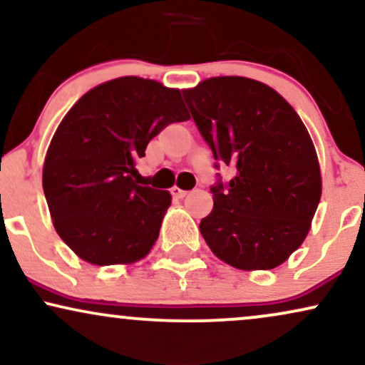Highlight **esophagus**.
<instances>
[{"mask_svg":"<svg viewBox=\"0 0 365 365\" xmlns=\"http://www.w3.org/2000/svg\"><path fill=\"white\" fill-rule=\"evenodd\" d=\"M188 194L187 190H182V188L180 187H173L171 188V195L175 197V199H183V197H185Z\"/></svg>","mask_w":365,"mask_h":365,"instance_id":"esophagus-1","label":"esophagus"}]
</instances>
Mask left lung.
Segmentation results:
<instances>
[{"mask_svg":"<svg viewBox=\"0 0 365 365\" xmlns=\"http://www.w3.org/2000/svg\"><path fill=\"white\" fill-rule=\"evenodd\" d=\"M197 129L219 165L236 175L210 187L200 232L217 258L241 270H270L308 235L322 175L308 129L270 86L219 76L183 90Z\"/></svg>","mask_w":365,"mask_h":365,"instance_id":"1","label":"left lung"}]
</instances>
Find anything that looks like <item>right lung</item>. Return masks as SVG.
Wrapping results in <instances>:
<instances>
[{
  "mask_svg": "<svg viewBox=\"0 0 365 365\" xmlns=\"http://www.w3.org/2000/svg\"><path fill=\"white\" fill-rule=\"evenodd\" d=\"M187 118L180 90L135 76L98 85L66 113L42 185L57 235L78 257L117 265L149 253L171 195L139 185L135 163L156 134Z\"/></svg>",
  "mask_w": 365,
  "mask_h": 365,
  "instance_id": "add662e5",
  "label": "right lung"
}]
</instances>
